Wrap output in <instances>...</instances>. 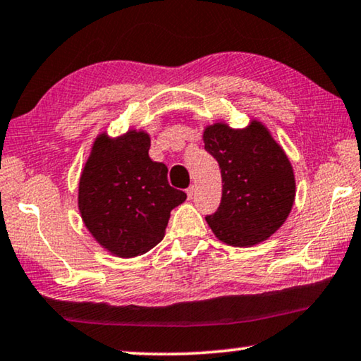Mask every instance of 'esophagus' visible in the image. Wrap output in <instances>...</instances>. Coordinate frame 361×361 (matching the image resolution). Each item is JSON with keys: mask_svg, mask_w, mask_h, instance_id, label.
<instances>
[{"mask_svg": "<svg viewBox=\"0 0 361 361\" xmlns=\"http://www.w3.org/2000/svg\"><path fill=\"white\" fill-rule=\"evenodd\" d=\"M186 195H188V199H192V196H195V186H190L186 190Z\"/></svg>", "mask_w": 361, "mask_h": 361, "instance_id": "1", "label": "esophagus"}]
</instances>
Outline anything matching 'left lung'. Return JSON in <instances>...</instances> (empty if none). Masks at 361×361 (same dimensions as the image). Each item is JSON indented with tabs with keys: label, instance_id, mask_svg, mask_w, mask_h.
<instances>
[{
	"label": "left lung",
	"instance_id": "8db88e82",
	"mask_svg": "<svg viewBox=\"0 0 361 361\" xmlns=\"http://www.w3.org/2000/svg\"><path fill=\"white\" fill-rule=\"evenodd\" d=\"M204 149L222 173V199L206 220L215 236L232 246L264 241L288 217L295 199V178L283 149L264 125L246 129L215 123L204 131Z\"/></svg>",
	"mask_w": 361,
	"mask_h": 361
}]
</instances>
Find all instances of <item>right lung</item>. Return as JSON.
<instances>
[{
    "label": "right lung",
    "instance_id": "right-lung-1",
    "mask_svg": "<svg viewBox=\"0 0 361 361\" xmlns=\"http://www.w3.org/2000/svg\"><path fill=\"white\" fill-rule=\"evenodd\" d=\"M150 137L128 131L100 134L79 181V211L94 238L120 257L154 248L164 238L171 209L186 192L169 185V169L149 157Z\"/></svg>",
    "mask_w": 361,
    "mask_h": 361
}]
</instances>
